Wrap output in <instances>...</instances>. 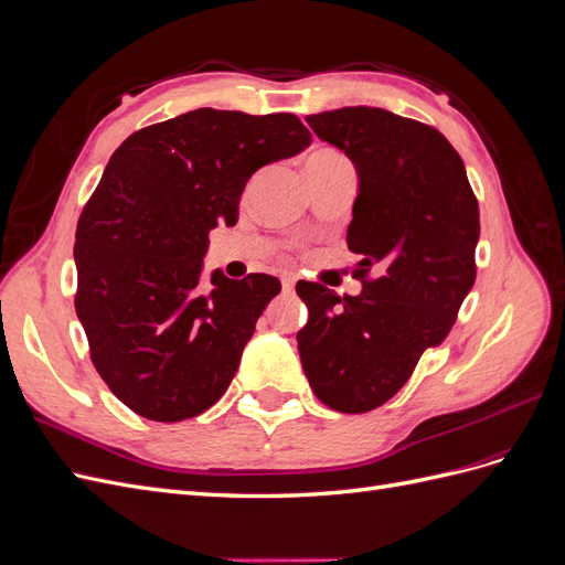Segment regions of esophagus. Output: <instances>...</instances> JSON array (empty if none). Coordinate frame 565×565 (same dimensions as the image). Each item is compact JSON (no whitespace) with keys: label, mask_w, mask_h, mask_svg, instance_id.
Instances as JSON below:
<instances>
[{"label":"esophagus","mask_w":565,"mask_h":565,"mask_svg":"<svg viewBox=\"0 0 565 565\" xmlns=\"http://www.w3.org/2000/svg\"><path fill=\"white\" fill-rule=\"evenodd\" d=\"M295 285H297L295 278H282V292L285 295H292L295 292Z\"/></svg>","instance_id":"obj_1"}]
</instances>
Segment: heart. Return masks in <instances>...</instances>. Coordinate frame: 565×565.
<instances>
[{
  "label": "heart",
  "mask_w": 565,
  "mask_h": 565,
  "mask_svg": "<svg viewBox=\"0 0 565 565\" xmlns=\"http://www.w3.org/2000/svg\"><path fill=\"white\" fill-rule=\"evenodd\" d=\"M324 158H341V156H339V152L330 150V148H320V150H313L311 156H309V160H324Z\"/></svg>",
  "instance_id": "1"
}]
</instances>
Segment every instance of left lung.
I'll return each instance as SVG.
<instances>
[{
	"instance_id": "left-lung-1",
	"label": "left lung",
	"mask_w": 565,
	"mask_h": 565,
	"mask_svg": "<svg viewBox=\"0 0 565 565\" xmlns=\"http://www.w3.org/2000/svg\"><path fill=\"white\" fill-rule=\"evenodd\" d=\"M306 122L358 172L347 243L363 256L355 266L363 292L334 297L320 282H297L309 306L299 355L324 405L370 413L452 330L476 280L478 202L459 152L429 125L367 106Z\"/></svg>"
}]
</instances>
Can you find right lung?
Returning a JSON list of instances; mask_svg holds the SVG:
<instances>
[{"mask_svg":"<svg viewBox=\"0 0 565 565\" xmlns=\"http://www.w3.org/2000/svg\"><path fill=\"white\" fill-rule=\"evenodd\" d=\"M309 143L292 113L198 108L113 152L77 221L75 311L100 380L136 415L181 422L224 396L280 280L214 270L200 287L210 231L235 226L256 169Z\"/></svg>","mask_w":565,"mask_h":565,"instance_id":"1","label":"right lung"}]
</instances>
